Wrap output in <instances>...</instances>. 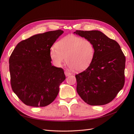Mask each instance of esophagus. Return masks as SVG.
I'll use <instances>...</instances> for the list:
<instances>
[{
	"label": "esophagus",
	"instance_id": "esophagus-1",
	"mask_svg": "<svg viewBox=\"0 0 134 134\" xmlns=\"http://www.w3.org/2000/svg\"><path fill=\"white\" fill-rule=\"evenodd\" d=\"M65 75H66V76H69V75H70L71 74L70 73V72H69L68 71H65Z\"/></svg>",
	"mask_w": 134,
	"mask_h": 134
}]
</instances>
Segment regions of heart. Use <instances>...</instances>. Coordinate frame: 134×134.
I'll return each instance as SVG.
<instances>
[{"label":"heart","mask_w":134,"mask_h":134,"mask_svg":"<svg viewBox=\"0 0 134 134\" xmlns=\"http://www.w3.org/2000/svg\"><path fill=\"white\" fill-rule=\"evenodd\" d=\"M94 54V46L91 40L74 35H68L60 40L50 51V59L55 66L60 67L66 58L69 66L76 71L87 69Z\"/></svg>","instance_id":"1"}]
</instances>
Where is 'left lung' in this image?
<instances>
[{"label":"left lung","instance_id":"8db88e82","mask_svg":"<svg viewBox=\"0 0 134 134\" xmlns=\"http://www.w3.org/2000/svg\"><path fill=\"white\" fill-rule=\"evenodd\" d=\"M74 34L91 40L95 48L90 66L75 75L77 93L91 106L107 104L124 87L125 56L119 44L102 32L76 30Z\"/></svg>","mask_w":134,"mask_h":134}]
</instances>
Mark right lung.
I'll return each mask as SVG.
<instances>
[{
	"label": "right lung",
	"mask_w": 134,
	"mask_h": 134,
	"mask_svg": "<svg viewBox=\"0 0 134 134\" xmlns=\"http://www.w3.org/2000/svg\"><path fill=\"white\" fill-rule=\"evenodd\" d=\"M64 31L60 30L32 36L17 44L9 58L12 90L23 103L44 107L57 97L65 79L62 68L51 65V46Z\"/></svg>",
	"instance_id": "add662e5"
}]
</instances>
